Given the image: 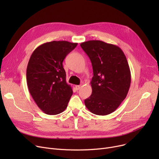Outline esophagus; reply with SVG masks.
<instances>
[{"instance_id":"34e87169","label":"esophagus","mask_w":159,"mask_h":159,"mask_svg":"<svg viewBox=\"0 0 159 159\" xmlns=\"http://www.w3.org/2000/svg\"><path fill=\"white\" fill-rule=\"evenodd\" d=\"M80 88H81V85H77V86H75V89H76L77 90L80 89Z\"/></svg>"}]
</instances>
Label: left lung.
Here are the masks:
<instances>
[{
  "instance_id": "obj_1",
  "label": "left lung",
  "mask_w": 159,
  "mask_h": 159,
  "mask_svg": "<svg viewBox=\"0 0 159 159\" xmlns=\"http://www.w3.org/2000/svg\"><path fill=\"white\" fill-rule=\"evenodd\" d=\"M89 57L93 77L92 93L84 101L93 114L106 115L115 111L126 97L131 84V71L126 57L117 46L101 40L80 44Z\"/></svg>"
}]
</instances>
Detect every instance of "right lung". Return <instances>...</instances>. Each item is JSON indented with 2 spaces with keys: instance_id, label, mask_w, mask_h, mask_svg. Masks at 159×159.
Masks as SVG:
<instances>
[{
  "instance_id": "add662e5",
  "label": "right lung",
  "mask_w": 159,
  "mask_h": 159,
  "mask_svg": "<svg viewBox=\"0 0 159 159\" xmlns=\"http://www.w3.org/2000/svg\"><path fill=\"white\" fill-rule=\"evenodd\" d=\"M77 43L52 41L38 46L32 53L26 70L30 93L44 113L57 115L68 106L73 94L66 80L62 62Z\"/></svg>"
}]
</instances>
